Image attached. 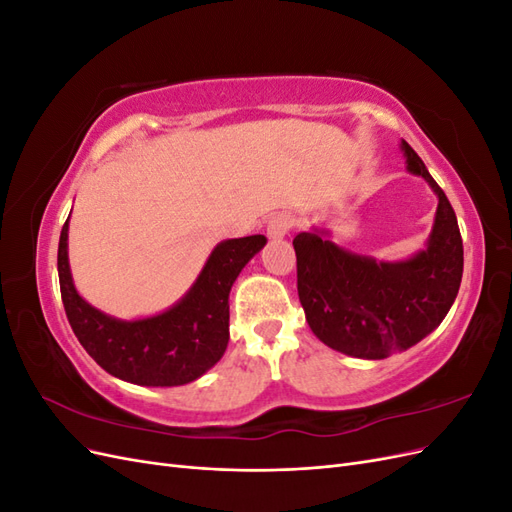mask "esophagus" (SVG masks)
Masks as SVG:
<instances>
[{
	"mask_svg": "<svg viewBox=\"0 0 512 512\" xmlns=\"http://www.w3.org/2000/svg\"><path fill=\"white\" fill-rule=\"evenodd\" d=\"M292 226H294V218L290 213H275L267 224V235L271 239H282L292 230Z\"/></svg>",
	"mask_w": 512,
	"mask_h": 512,
	"instance_id": "esophagus-1",
	"label": "esophagus"
}]
</instances>
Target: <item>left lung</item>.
Returning <instances> with one entry per match:
<instances>
[{
    "mask_svg": "<svg viewBox=\"0 0 512 512\" xmlns=\"http://www.w3.org/2000/svg\"><path fill=\"white\" fill-rule=\"evenodd\" d=\"M408 170L438 194L427 250L404 262L350 254L318 232H299L297 290L320 342L359 359H386L421 342L451 309L463 273L457 215L416 151L401 141Z\"/></svg>",
    "mask_w": 512,
    "mask_h": 512,
    "instance_id": "left-lung-1",
    "label": "left lung"
}]
</instances>
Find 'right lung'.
Masks as SVG:
<instances>
[{
	"instance_id": "1",
	"label": "right lung",
	"mask_w": 512,
	"mask_h": 512,
	"mask_svg": "<svg viewBox=\"0 0 512 512\" xmlns=\"http://www.w3.org/2000/svg\"><path fill=\"white\" fill-rule=\"evenodd\" d=\"M267 243L262 235L228 239L211 252L190 292L168 312L123 322L76 292L68 265V220L61 228L57 271L61 301L81 346L108 374L143 386H179L205 374L228 344V294L241 269Z\"/></svg>"
}]
</instances>
